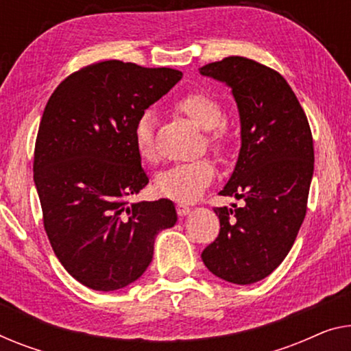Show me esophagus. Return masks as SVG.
I'll return each instance as SVG.
<instances>
[{
  "label": "esophagus",
  "instance_id": "obj_1",
  "mask_svg": "<svg viewBox=\"0 0 351 351\" xmlns=\"http://www.w3.org/2000/svg\"><path fill=\"white\" fill-rule=\"evenodd\" d=\"M176 213H178V216H186V214L191 213V208L187 205H182V203H178Z\"/></svg>",
  "mask_w": 351,
  "mask_h": 351
}]
</instances>
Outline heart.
Masks as SVG:
<instances>
[{
  "mask_svg": "<svg viewBox=\"0 0 351 351\" xmlns=\"http://www.w3.org/2000/svg\"><path fill=\"white\" fill-rule=\"evenodd\" d=\"M178 113L184 114L191 121L208 130L206 143L217 156H226L230 149V135L221 125L223 112L221 104L205 91H189L173 104ZM134 146L143 160L156 158L154 117L149 112L140 114L132 130ZM216 176V167L208 158L175 165L162 171L154 180V189L162 197L171 200L191 203L205 192Z\"/></svg>",
  "mask_w": 351,
  "mask_h": 351,
  "instance_id": "1",
  "label": "heart"
}]
</instances>
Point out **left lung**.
Returning <instances> with one entry per match:
<instances>
[{
  "instance_id": "1",
  "label": "left lung",
  "mask_w": 351,
  "mask_h": 351,
  "mask_svg": "<svg viewBox=\"0 0 351 351\" xmlns=\"http://www.w3.org/2000/svg\"><path fill=\"white\" fill-rule=\"evenodd\" d=\"M200 74L232 88L241 118V149L221 195L243 198L214 208L221 230L202 260L214 276L249 285L269 276L290 252L306 217L313 175V140L300 101L279 72L228 56Z\"/></svg>"
}]
</instances>
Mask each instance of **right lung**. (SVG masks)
<instances>
[{"label":"right lung","instance_id":"right-lung-1","mask_svg":"<svg viewBox=\"0 0 351 351\" xmlns=\"http://www.w3.org/2000/svg\"><path fill=\"white\" fill-rule=\"evenodd\" d=\"M182 74L110 60L66 77L47 102L34 146V184L51 249L75 280L119 290L153 260L176 222L173 203H129L148 184L132 130Z\"/></svg>","mask_w":351,"mask_h":351}]
</instances>
